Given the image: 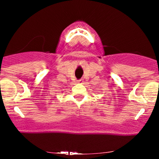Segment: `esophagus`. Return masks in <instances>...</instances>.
Returning <instances> with one entry per match:
<instances>
[{
    "label": "esophagus",
    "instance_id": "1",
    "mask_svg": "<svg viewBox=\"0 0 159 159\" xmlns=\"http://www.w3.org/2000/svg\"><path fill=\"white\" fill-rule=\"evenodd\" d=\"M82 82H83V81H82V80H81V79L78 80V83H82Z\"/></svg>",
    "mask_w": 159,
    "mask_h": 159
}]
</instances>
